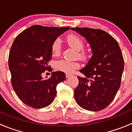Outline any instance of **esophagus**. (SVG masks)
I'll list each match as a JSON object with an SVG mask.
<instances>
[{
	"mask_svg": "<svg viewBox=\"0 0 132 132\" xmlns=\"http://www.w3.org/2000/svg\"><path fill=\"white\" fill-rule=\"evenodd\" d=\"M71 76L72 75L71 74H66V78H67V79H69V78H70Z\"/></svg>",
	"mask_w": 132,
	"mask_h": 132,
	"instance_id": "obj_1",
	"label": "esophagus"
}]
</instances>
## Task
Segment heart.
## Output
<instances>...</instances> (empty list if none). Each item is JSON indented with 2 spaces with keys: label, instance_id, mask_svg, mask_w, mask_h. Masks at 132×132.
Segmentation results:
<instances>
[{
  "label": "heart",
  "instance_id": "b5f03b06",
  "mask_svg": "<svg viewBox=\"0 0 132 132\" xmlns=\"http://www.w3.org/2000/svg\"><path fill=\"white\" fill-rule=\"evenodd\" d=\"M69 45L77 51H79V57L82 60H86L88 57L87 51L82 50L84 47V41L80 36L76 34H69L67 37ZM52 52L53 55L58 56L61 52V40L60 38H56L52 44ZM80 63L77 61H70L66 59L57 61L54 63V68L59 71L66 73H71L75 70L80 68Z\"/></svg>",
  "mask_w": 132,
  "mask_h": 132
}]
</instances>
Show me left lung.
<instances>
[{
  "label": "left lung",
  "mask_w": 132,
  "mask_h": 132,
  "mask_svg": "<svg viewBox=\"0 0 132 132\" xmlns=\"http://www.w3.org/2000/svg\"><path fill=\"white\" fill-rule=\"evenodd\" d=\"M85 37L93 55L80 71L85 77L78 76L79 85L74 92L77 103L89 111H99L112 102L120 87L124 61L117 41L100 29L75 28Z\"/></svg>",
  "instance_id": "obj_1"
}]
</instances>
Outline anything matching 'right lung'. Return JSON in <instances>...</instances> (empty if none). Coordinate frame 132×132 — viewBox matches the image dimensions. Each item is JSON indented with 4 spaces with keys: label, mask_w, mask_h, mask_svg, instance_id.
<instances>
[{
    "label": "right lung",
    "mask_w": 132,
    "mask_h": 132,
    "mask_svg": "<svg viewBox=\"0 0 132 132\" xmlns=\"http://www.w3.org/2000/svg\"><path fill=\"white\" fill-rule=\"evenodd\" d=\"M70 28L34 25L20 34L14 41L9 57L11 82L18 97L34 108L49 106L56 96V87L65 80L63 72H52L43 79L42 75L50 71L52 44Z\"/></svg>",
    "instance_id": "obj_1"
}]
</instances>
